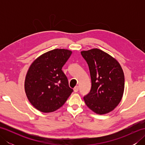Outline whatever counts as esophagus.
<instances>
[{"label": "esophagus", "mask_w": 145, "mask_h": 145, "mask_svg": "<svg viewBox=\"0 0 145 145\" xmlns=\"http://www.w3.org/2000/svg\"><path fill=\"white\" fill-rule=\"evenodd\" d=\"M73 90L75 92H77L78 91V86H75V88H73Z\"/></svg>", "instance_id": "esophagus-1"}]
</instances>
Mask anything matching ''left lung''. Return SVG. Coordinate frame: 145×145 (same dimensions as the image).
I'll return each mask as SVG.
<instances>
[{"label": "left lung", "mask_w": 145, "mask_h": 145, "mask_svg": "<svg viewBox=\"0 0 145 145\" xmlns=\"http://www.w3.org/2000/svg\"><path fill=\"white\" fill-rule=\"evenodd\" d=\"M90 70L91 88L84 97L87 106L98 115L112 112L121 101L125 88L122 68L115 58L98 48L81 52Z\"/></svg>", "instance_id": "8db88e82"}]
</instances>
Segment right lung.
<instances>
[{"mask_svg":"<svg viewBox=\"0 0 145 145\" xmlns=\"http://www.w3.org/2000/svg\"><path fill=\"white\" fill-rule=\"evenodd\" d=\"M72 54L67 49H54L37 58L30 66L24 88L30 103L40 112H55L72 93L61 70Z\"/></svg>","mask_w":145,"mask_h":145,"instance_id":"right-lung-1","label":"right lung"}]
</instances>
